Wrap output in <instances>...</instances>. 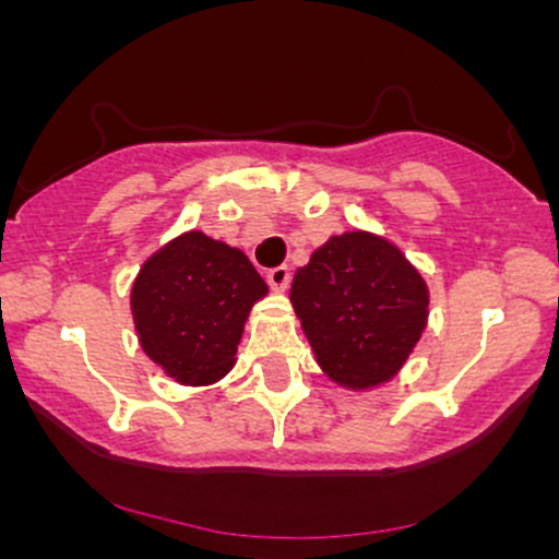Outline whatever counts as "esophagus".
<instances>
[{
	"mask_svg": "<svg viewBox=\"0 0 559 559\" xmlns=\"http://www.w3.org/2000/svg\"><path fill=\"white\" fill-rule=\"evenodd\" d=\"M267 284H271L273 288H286L288 286V281H292V271H288L286 265H278V267H271V271H267Z\"/></svg>",
	"mask_w": 559,
	"mask_h": 559,
	"instance_id": "obj_1",
	"label": "esophagus"
}]
</instances>
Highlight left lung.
Returning <instances> with one entry per match:
<instances>
[{"mask_svg": "<svg viewBox=\"0 0 559 559\" xmlns=\"http://www.w3.org/2000/svg\"><path fill=\"white\" fill-rule=\"evenodd\" d=\"M292 301L320 368L352 389L389 381L428 318L418 271L386 239L362 230L331 236L294 275Z\"/></svg>", "mask_w": 559, "mask_h": 559, "instance_id": "obj_1", "label": "left lung"}]
</instances>
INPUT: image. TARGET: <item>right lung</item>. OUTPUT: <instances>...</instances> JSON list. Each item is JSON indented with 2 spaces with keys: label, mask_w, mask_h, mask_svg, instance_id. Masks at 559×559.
Listing matches in <instances>:
<instances>
[{
  "label": "right lung",
  "mask_w": 559,
  "mask_h": 559,
  "mask_svg": "<svg viewBox=\"0 0 559 559\" xmlns=\"http://www.w3.org/2000/svg\"><path fill=\"white\" fill-rule=\"evenodd\" d=\"M267 286L247 254L191 230L141 267L131 292L141 349L176 381L207 386L234 368L243 320Z\"/></svg>",
  "instance_id": "obj_1"
}]
</instances>
